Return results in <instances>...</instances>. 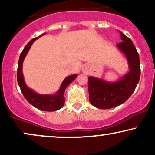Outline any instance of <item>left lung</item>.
<instances>
[{"label": "left lung", "instance_id": "left-lung-1", "mask_svg": "<svg viewBox=\"0 0 155 155\" xmlns=\"http://www.w3.org/2000/svg\"><path fill=\"white\" fill-rule=\"evenodd\" d=\"M123 41L116 45L129 64V71L114 82L93 76L88 77L89 101L93 106L101 109H109L124 104L130 98L140 78L139 54L132 41L119 31Z\"/></svg>", "mask_w": 155, "mask_h": 155}]
</instances>
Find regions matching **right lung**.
<instances>
[{
  "label": "right lung",
  "mask_w": 155,
  "mask_h": 155,
  "mask_svg": "<svg viewBox=\"0 0 155 155\" xmlns=\"http://www.w3.org/2000/svg\"><path fill=\"white\" fill-rule=\"evenodd\" d=\"M46 33L41 34L39 37H37L34 39H31L28 42L26 47L23 49L22 52L21 53L19 57L18 70H17V81L20 87L21 91L25 97V98L30 104L38 108L39 110H45V111H56L62 108L64 104V91L66 87L69 86L70 83L78 77L77 74H72V75L68 76L61 84L60 87L54 94H39L36 93L34 90L29 88L26 83H25L24 74H23L22 67L23 62H24V58L31 48L32 44L36 40L41 37V36L45 35Z\"/></svg>",
  "instance_id": "right-lung-1"
}]
</instances>
